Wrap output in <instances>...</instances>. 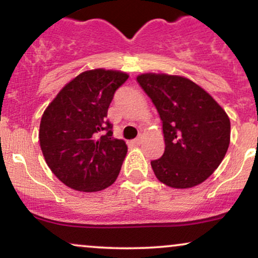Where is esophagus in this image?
Segmentation results:
<instances>
[{"label":"esophagus","instance_id":"1","mask_svg":"<svg viewBox=\"0 0 258 258\" xmlns=\"http://www.w3.org/2000/svg\"><path fill=\"white\" fill-rule=\"evenodd\" d=\"M142 141H143V136H142V135H139L137 138H136V139H133V142H132V143L135 144V146H141V144H142Z\"/></svg>","mask_w":258,"mask_h":258}]
</instances>
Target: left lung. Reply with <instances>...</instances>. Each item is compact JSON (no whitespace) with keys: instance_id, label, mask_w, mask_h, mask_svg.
Instances as JSON below:
<instances>
[{"instance_id":"left-lung-1","label":"left lung","mask_w":258,"mask_h":258,"mask_svg":"<svg viewBox=\"0 0 258 258\" xmlns=\"http://www.w3.org/2000/svg\"><path fill=\"white\" fill-rule=\"evenodd\" d=\"M137 82L162 121L164 155L153 160L156 178L171 188L200 184L220 166L230 142L227 112L191 80L167 74H141Z\"/></svg>"}]
</instances>
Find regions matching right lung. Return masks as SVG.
I'll return each mask as SVG.
<instances>
[{"label":"right lung","mask_w":258,"mask_h":258,"mask_svg":"<svg viewBox=\"0 0 258 258\" xmlns=\"http://www.w3.org/2000/svg\"><path fill=\"white\" fill-rule=\"evenodd\" d=\"M127 79L119 70H87L68 82L43 111L38 132L43 158L74 190H103L119 176L127 146L112 137L105 117L115 91Z\"/></svg>","instance_id":"1"}]
</instances>
